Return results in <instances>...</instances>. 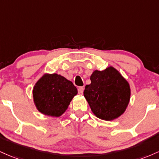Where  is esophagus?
I'll list each match as a JSON object with an SVG mask.
<instances>
[{
	"mask_svg": "<svg viewBox=\"0 0 159 159\" xmlns=\"http://www.w3.org/2000/svg\"><path fill=\"white\" fill-rule=\"evenodd\" d=\"M83 92H84V88L83 87H79L78 88V93L80 94H83Z\"/></svg>",
	"mask_w": 159,
	"mask_h": 159,
	"instance_id": "esophagus-1",
	"label": "esophagus"
}]
</instances>
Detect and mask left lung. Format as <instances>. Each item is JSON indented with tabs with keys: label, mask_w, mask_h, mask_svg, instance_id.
<instances>
[{
	"label": "left lung",
	"mask_w": 159,
	"mask_h": 159,
	"mask_svg": "<svg viewBox=\"0 0 159 159\" xmlns=\"http://www.w3.org/2000/svg\"><path fill=\"white\" fill-rule=\"evenodd\" d=\"M91 84L85 85L84 97L96 117L112 121L122 116L129 103L131 88L115 67L93 71Z\"/></svg>",
	"instance_id": "1"
}]
</instances>
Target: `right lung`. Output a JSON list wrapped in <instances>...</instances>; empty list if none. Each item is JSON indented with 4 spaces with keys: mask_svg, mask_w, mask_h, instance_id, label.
<instances>
[{
    "mask_svg": "<svg viewBox=\"0 0 159 159\" xmlns=\"http://www.w3.org/2000/svg\"><path fill=\"white\" fill-rule=\"evenodd\" d=\"M33 100L37 110L43 115L59 117L68 108L78 93L70 80L58 74H44L33 88Z\"/></svg>",
    "mask_w": 159,
    "mask_h": 159,
    "instance_id": "obj_1",
    "label": "right lung"
}]
</instances>
